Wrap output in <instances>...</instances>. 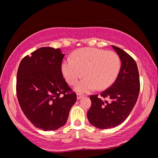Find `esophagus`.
Wrapping results in <instances>:
<instances>
[{
  "mask_svg": "<svg viewBox=\"0 0 158 158\" xmlns=\"http://www.w3.org/2000/svg\"><path fill=\"white\" fill-rule=\"evenodd\" d=\"M83 95H82L81 94H77V100H79V99H81V98H83Z\"/></svg>",
  "mask_w": 158,
  "mask_h": 158,
  "instance_id": "obj_1",
  "label": "esophagus"
}]
</instances>
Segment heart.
<instances>
[{"instance_id": "heart-1", "label": "heart", "mask_w": 158, "mask_h": 158, "mask_svg": "<svg viewBox=\"0 0 158 158\" xmlns=\"http://www.w3.org/2000/svg\"><path fill=\"white\" fill-rule=\"evenodd\" d=\"M121 68L118 55L112 51L98 48H83L75 52L72 60H65L61 64L62 75L69 85L75 86L79 93H88L97 88L104 90L116 81Z\"/></svg>"}]
</instances>
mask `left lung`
<instances>
[{"mask_svg":"<svg viewBox=\"0 0 158 158\" xmlns=\"http://www.w3.org/2000/svg\"><path fill=\"white\" fill-rule=\"evenodd\" d=\"M112 47L122 62L119 73L115 82L101 93V96H90L91 106L87 114L90 124L102 129L113 128L127 119L136 104L140 89L135 60L123 49L113 45Z\"/></svg>","mask_w":158,"mask_h":158,"instance_id":"left-lung-1","label":"left lung"}]
</instances>
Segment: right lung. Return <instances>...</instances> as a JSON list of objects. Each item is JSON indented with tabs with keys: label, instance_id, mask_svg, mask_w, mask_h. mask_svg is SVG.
<instances>
[{
	"label": "right lung",
	"instance_id": "add662e5",
	"mask_svg": "<svg viewBox=\"0 0 158 158\" xmlns=\"http://www.w3.org/2000/svg\"><path fill=\"white\" fill-rule=\"evenodd\" d=\"M64 54L60 49L41 47L19 64L16 94L21 109L35 127L44 131L64 126L77 96L62 75Z\"/></svg>",
	"mask_w": 158,
	"mask_h": 158
}]
</instances>
